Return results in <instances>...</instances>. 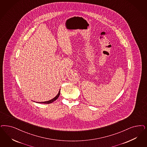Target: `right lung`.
Returning <instances> with one entry per match:
<instances>
[{
	"label": "right lung",
	"instance_id": "1",
	"mask_svg": "<svg viewBox=\"0 0 147 147\" xmlns=\"http://www.w3.org/2000/svg\"><path fill=\"white\" fill-rule=\"evenodd\" d=\"M60 91L59 92L55 98H54L53 99H52L51 100H49V101H45V102H39V103H45V104H50V103H51V102H53V101L56 100L59 98V96H60Z\"/></svg>",
	"mask_w": 147,
	"mask_h": 147
}]
</instances>
